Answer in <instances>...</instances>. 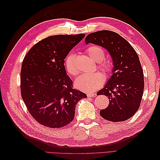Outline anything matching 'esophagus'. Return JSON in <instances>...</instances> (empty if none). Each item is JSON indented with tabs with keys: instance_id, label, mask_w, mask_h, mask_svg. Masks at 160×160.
Wrapping results in <instances>:
<instances>
[{
	"instance_id": "obj_1",
	"label": "esophagus",
	"mask_w": 160,
	"mask_h": 160,
	"mask_svg": "<svg viewBox=\"0 0 160 160\" xmlns=\"http://www.w3.org/2000/svg\"><path fill=\"white\" fill-rule=\"evenodd\" d=\"M87 95H88V97H89V98H92V97L95 96V94L93 93H88Z\"/></svg>"
}]
</instances>
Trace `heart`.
Masks as SVG:
<instances>
[{
	"instance_id": "b5f03b06",
	"label": "heart",
	"mask_w": 160,
	"mask_h": 160,
	"mask_svg": "<svg viewBox=\"0 0 160 160\" xmlns=\"http://www.w3.org/2000/svg\"><path fill=\"white\" fill-rule=\"evenodd\" d=\"M86 52L92 59L98 62V67L107 75L110 74L113 69V64L110 61L104 59L105 52L102 47L98 45H91L86 49ZM65 67L67 72L72 76H76L79 69L75 65V55L69 53L65 58ZM104 82V76L101 72L83 73L75 81V87L85 92L94 91L99 89Z\"/></svg>"
}]
</instances>
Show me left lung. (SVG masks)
<instances>
[{
  "label": "left lung",
  "mask_w": 160,
  "mask_h": 160,
  "mask_svg": "<svg viewBox=\"0 0 160 160\" xmlns=\"http://www.w3.org/2000/svg\"><path fill=\"white\" fill-rule=\"evenodd\" d=\"M85 42L105 48L114 65L112 76L97 93L109 100L108 107L100 111L101 116L113 122L128 120L139 108L144 89L143 72L137 52L124 38L108 30L89 34Z\"/></svg>",
  "instance_id": "left-lung-1"
}]
</instances>
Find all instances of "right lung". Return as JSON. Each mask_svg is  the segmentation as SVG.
<instances>
[{
  "instance_id": "obj_1",
  "label": "right lung",
  "mask_w": 160,
  "mask_h": 160,
  "mask_svg": "<svg viewBox=\"0 0 160 160\" xmlns=\"http://www.w3.org/2000/svg\"><path fill=\"white\" fill-rule=\"evenodd\" d=\"M85 34L48 37L32 47L21 71V93L24 103L38 123L51 128L70 123L78 101L86 98L73 88L67 75L64 59L85 37Z\"/></svg>"
}]
</instances>
